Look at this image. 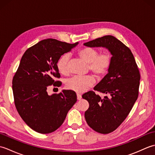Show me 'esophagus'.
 I'll return each instance as SVG.
<instances>
[{
	"instance_id": "34e87169",
	"label": "esophagus",
	"mask_w": 155,
	"mask_h": 155,
	"mask_svg": "<svg viewBox=\"0 0 155 155\" xmlns=\"http://www.w3.org/2000/svg\"><path fill=\"white\" fill-rule=\"evenodd\" d=\"M77 99H78V100H81V98H82V96H81V94H80L77 93Z\"/></svg>"
}]
</instances>
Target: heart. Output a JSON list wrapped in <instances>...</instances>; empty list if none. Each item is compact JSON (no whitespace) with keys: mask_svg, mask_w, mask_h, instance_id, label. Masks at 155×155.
Wrapping results in <instances>:
<instances>
[{"mask_svg":"<svg viewBox=\"0 0 155 155\" xmlns=\"http://www.w3.org/2000/svg\"><path fill=\"white\" fill-rule=\"evenodd\" d=\"M78 57L88 64V70L91 71L97 77L101 78L106 75L110 68L113 57L109 52H103L99 53L97 49L86 47L78 52ZM70 55L64 53L58 58L57 62V68L62 74L66 75L68 72V63ZM95 83L93 75H87L85 77H73L68 79L66 87L70 90L77 93H83L88 88L93 86Z\"/></svg>","mask_w":155,"mask_h":155,"instance_id":"b5f03b06","label":"heart"}]
</instances>
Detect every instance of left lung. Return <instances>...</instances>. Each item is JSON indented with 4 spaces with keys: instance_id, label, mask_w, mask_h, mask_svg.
<instances>
[{
    "instance_id": "1",
    "label": "left lung",
    "mask_w": 155,
    "mask_h": 155,
    "mask_svg": "<svg viewBox=\"0 0 155 155\" xmlns=\"http://www.w3.org/2000/svg\"><path fill=\"white\" fill-rule=\"evenodd\" d=\"M84 45L106 47L113 55L108 74L94 88L107 96L101 98L93 91L82 96L89 103L84 113L88 126L101 134L110 133L127 117L139 96V68L130 48L113 36H104Z\"/></svg>"
}]
</instances>
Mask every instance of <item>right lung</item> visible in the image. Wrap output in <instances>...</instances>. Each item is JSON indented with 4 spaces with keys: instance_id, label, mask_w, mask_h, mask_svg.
<instances>
[{
    "instance_id": "obj_1",
    "label": "right lung",
    "mask_w": 155,
    "mask_h": 155,
    "mask_svg": "<svg viewBox=\"0 0 155 155\" xmlns=\"http://www.w3.org/2000/svg\"><path fill=\"white\" fill-rule=\"evenodd\" d=\"M78 42L69 44L53 38L42 40L28 48L21 58L12 78L16 110L25 123L41 134L54 132L60 127L68 110L77 101L76 93L64 90L48 95L50 85L60 87L57 62Z\"/></svg>"
}]
</instances>
